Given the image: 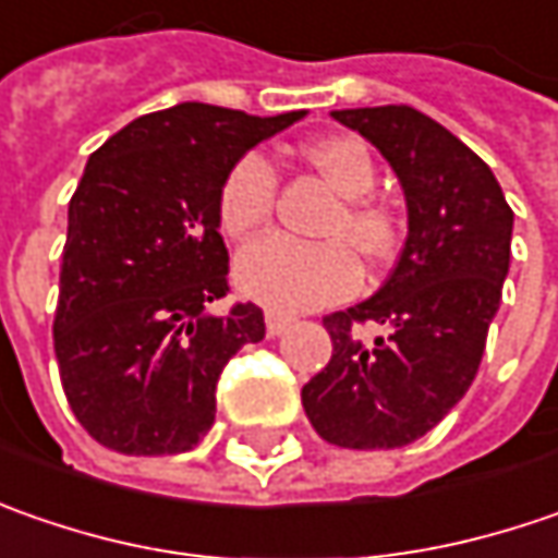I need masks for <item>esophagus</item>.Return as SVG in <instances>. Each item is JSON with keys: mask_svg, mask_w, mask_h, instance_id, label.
I'll return each instance as SVG.
<instances>
[{"mask_svg": "<svg viewBox=\"0 0 558 558\" xmlns=\"http://www.w3.org/2000/svg\"><path fill=\"white\" fill-rule=\"evenodd\" d=\"M290 325H293V318H290V315H280V312H268V315H265L268 337H280V333H287Z\"/></svg>", "mask_w": 558, "mask_h": 558, "instance_id": "esophagus-1", "label": "esophagus"}]
</instances>
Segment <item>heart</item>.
I'll list each match as a JSON object with an SVG mask.
<instances>
[{
	"label": "heart",
	"mask_w": 558,
	"mask_h": 558,
	"mask_svg": "<svg viewBox=\"0 0 558 558\" xmlns=\"http://www.w3.org/2000/svg\"><path fill=\"white\" fill-rule=\"evenodd\" d=\"M305 161L325 178V183L343 196L330 215L327 233L347 236L355 253L368 262H380L393 250V218L387 208L368 199L375 190L377 168L372 149L359 136H325L305 146ZM278 178L268 158L246 153L233 161L218 190V221L228 236H246L258 231L275 208ZM236 287L255 303L278 312H305L337 303L355 293L359 262L343 240L305 243L293 236H262L236 255L233 265Z\"/></svg>",
	"instance_id": "obj_1"
}]
</instances>
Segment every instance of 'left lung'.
<instances>
[{"label":"left lung","instance_id":"obj_1","mask_svg":"<svg viewBox=\"0 0 558 558\" xmlns=\"http://www.w3.org/2000/svg\"><path fill=\"white\" fill-rule=\"evenodd\" d=\"M393 168L405 243L384 287L327 315L333 355L303 387L318 437L347 449L415 444L472 387L512 255V208L472 149L409 106L330 111ZM388 333L362 344L352 324Z\"/></svg>","mask_w":558,"mask_h":558}]
</instances>
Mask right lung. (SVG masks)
<instances>
[{"label": "right lung", "instance_id": "add662e5", "mask_svg": "<svg viewBox=\"0 0 558 558\" xmlns=\"http://www.w3.org/2000/svg\"><path fill=\"white\" fill-rule=\"evenodd\" d=\"M181 102L131 121L86 161L68 206L56 359L93 440L124 456H174L215 424L228 359L265 337L228 293L218 190L236 158L303 121Z\"/></svg>", "mask_w": 558, "mask_h": 558}]
</instances>
